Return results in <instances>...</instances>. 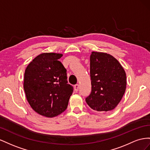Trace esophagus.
<instances>
[{
  "instance_id": "obj_1",
  "label": "esophagus",
  "mask_w": 150,
  "mask_h": 150,
  "mask_svg": "<svg viewBox=\"0 0 150 150\" xmlns=\"http://www.w3.org/2000/svg\"><path fill=\"white\" fill-rule=\"evenodd\" d=\"M79 84H76V85H75V86H74L75 91V92H78V91H79Z\"/></svg>"
}]
</instances>
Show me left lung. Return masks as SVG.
Returning <instances> with one entry per match:
<instances>
[{"label": "left lung", "mask_w": 150, "mask_h": 150, "mask_svg": "<svg viewBox=\"0 0 150 150\" xmlns=\"http://www.w3.org/2000/svg\"><path fill=\"white\" fill-rule=\"evenodd\" d=\"M90 62L92 91L85 101L94 110H112L125 93L126 72L117 59L106 53L92 51Z\"/></svg>", "instance_id": "left-lung-1"}]
</instances>
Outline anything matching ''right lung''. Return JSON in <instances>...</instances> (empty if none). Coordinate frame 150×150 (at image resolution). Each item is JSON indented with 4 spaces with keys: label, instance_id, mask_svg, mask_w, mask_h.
<instances>
[{
    "label": "right lung",
    "instance_id": "obj_1",
    "mask_svg": "<svg viewBox=\"0 0 150 150\" xmlns=\"http://www.w3.org/2000/svg\"><path fill=\"white\" fill-rule=\"evenodd\" d=\"M60 53H43L25 68L24 90L32 109L42 116L53 117L67 108L74 88L67 82V70L58 59Z\"/></svg>",
    "mask_w": 150,
    "mask_h": 150
}]
</instances>
